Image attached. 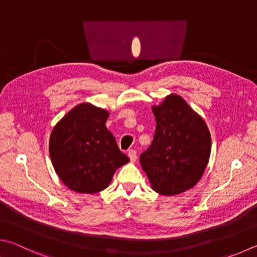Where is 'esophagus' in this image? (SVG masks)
<instances>
[{
	"label": "esophagus",
	"mask_w": 257,
	"mask_h": 257,
	"mask_svg": "<svg viewBox=\"0 0 257 257\" xmlns=\"http://www.w3.org/2000/svg\"><path fill=\"white\" fill-rule=\"evenodd\" d=\"M128 157L130 158V162H132V163L136 162V160H137V153H136V151H134V149H130V151L128 152Z\"/></svg>",
	"instance_id": "obj_1"
}]
</instances>
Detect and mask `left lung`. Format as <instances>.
<instances>
[{"instance_id":"left-lung-1","label":"left lung","mask_w":257,"mask_h":257,"mask_svg":"<svg viewBox=\"0 0 257 257\" xmlns=\"http://www.w3.org/2000/svg\"><path fill=\"white\" fill-rule=\"evenodd\" d=\"M156 129L153 143L139 161L152 189L176 195L198 183L208 165L211 137L204 120L177 94L154 105Z\"/></svg>"}]
</instances>
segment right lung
I'll use <instances>...</instances> for the list:
<instances>
[{
    "label": "right lung",
    "mask_w": 257,
    "mask_h": 257,
    "mask_svg": "<svg viewBox=\"0 0 257 257\" xmlns=\"http://www.w3.org/2000/svg\"><path fill=\"white\" fill-rule=\"evenodd\" d=\"M109 112L81 103L65 114L50 134L49 154L63 183L78 193L108 188L114 172L129 158L105 127Z\"/></svg>",
    "instance_id": "add662e5"
}]
</instances>
